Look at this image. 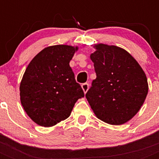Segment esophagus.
<instances>
[{
	"instance_id": "34e87169",
	"label": "esophagus",
	"mask_w": 159,
	"mask_h": 159,
	"mask_svg": "<svg viewBox=\"0 0 159 159\" xmlns=\"http://www.w3.org/2000/svg\"><path fill=\"white\" fill-rule=\"evenodd\" d=\"M82 90H83V92H84V93H87V92L88 91V88H89V84L88 83H83V84H82Z\"/></svg>"
}]
</instances>
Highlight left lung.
Masks as SVG:
<instances>
[{
	"label": "left lung",
	"mask_w": 159,
	"mask_h": 159,
	"mask_svg": "<svg viewBox=\"0 0 159 159\" xmlns=\"http://www.w3.org/2000/svg\"><path fill=\"white\" fill-rule=\"evenodd\" d=\"M90 57L97 78L86 94L97 117L114 125L135 116L148 91L146 75L138 62L123 48L98 43Z\"/></svg>",
	"instance_id": "1"
}]
</instances>
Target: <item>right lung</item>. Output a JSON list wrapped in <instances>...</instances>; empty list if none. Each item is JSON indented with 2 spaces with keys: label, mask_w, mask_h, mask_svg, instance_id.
Segmentation results:
<instances>
[{
  "label": "right lung",
  "mask_w": 159,
  "mask_h": 159,
  "mask_svg": "<svg viewBox=\"0 0 159 159\" xmlns=\"http://www.w3.org/2000/svg\"><path fill=\"white\" fill-rule=\"evenodd\" d=\"M77 47L53 45L43 48L24 73L20 102L30 118L43 127H50L69 117L75 103L84 97L69 66Z\"/></svg>",
  "instance_id": "obj_1"
}]
</instances>
